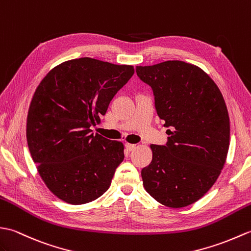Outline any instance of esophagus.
Listing matches in <instances>:
<instances>
[{"label": "esophagus", "instance_id": "1", "mask_svg": "<svg viewBox=\"0 0 251 251\" xmlns=\"http://www.w3.org/2000/svg\"><path fill=\"white\" fill-rule=\"evenodd\" d=\"M125 146H126V149L127 150V151H133V150L136 148V145L130 144V143H126Z\"/></svg>", "mask_w": 251, "mask_h": 251}]
</instances>
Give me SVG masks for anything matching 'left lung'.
Listing matches in <instances>:
<instances>
[{"label": "left lung", "instance_id": "8db88e82", "mask_svg": "<svg viewBox=\"0 0 251 251\" xmlns=\"http://www.w3.org/2000/svg\"><path fill=\"white\" fill-rule=\"evenodd\" d=\"M136 74L151 87L159 118L171 129L164 146L150 145L143 185L159 203L185 207L213 187L226 163L230 119L224 97L202 69L183 61L136 66Z\"/></svg>", "mask_w": 251, "mask_h": 251}]
</instances>
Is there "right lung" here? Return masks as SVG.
I'll use <instances>...</instances> for the list:
<instances>
[{
  "label": "right lung",
  "instance_id": "right-lung-1",
  "mask_svg": "<svg viewBox=\"0 0 251 251\" xmlns=\"http://www.w3.org/2000/svg\"><path fill=\"white\" fill-rule=\"evenodd\" d=\"M133 74L132 65L79 58L55 66L36 88L27 146L42 179L62 201L89 203L109 188L125 159L124 144L93 135L90 127Z\"/></svg>",
  "mask_w": 251,
  "mask_h": 251
}]
</instances>
